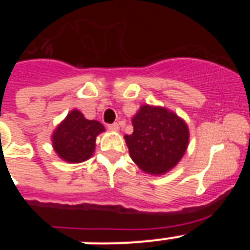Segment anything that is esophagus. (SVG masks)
<instances>
[{"label":"esophagus","mask_w":250,"mask_h":250,"mask_svg":"<svg viewBox=\"0 0 250 250\" xmlns=\"http://www.w3.org/2000/svg\"><path fill=\"white\" fill-rule=\"evenodd\" d=\"M107 129L111 130V131H119V124L118 123L109 124V125H107Z\"/></svg>","instance_id":"1"}]
</instances>
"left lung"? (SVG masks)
Returning a JSON list of instances; mask_svg holds the SVG:
<instances>
[{"label":"left lung","instance_id":"left-lung-1","mask_svg":"<svg viewBox=\"0 0 250 250\" xmlns=\"http://www.w3.org/2000/svg\"><path fill=\"white\" fill-rule=\"evenodd\" d=\"M134 131L125 135L130 156L146 173L164 174L183 158L189 141L187 124L174 112L143 105L132 118Z\"/></svg>","mask_w":250,"mask_h":250}]
</instances>
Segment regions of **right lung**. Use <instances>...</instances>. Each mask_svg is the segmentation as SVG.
<instances>
[{
  "label": "right lung",
  "mask_w": 250,
  "mask_h": 250,
  "mask_svg": "<svg viewBox=\"0 0 250 250\" xmlns=\"http://www.w3.org/2000/svg\"><path fill=\"white\" fill-rule=\"evenodd\" d=\"M105 127L96 120H87L74 110L60 124L52 135V144L57 155L68 163H81L92 155L96 136Z\"/></svg>",
  "instance_id": "add662e5"
}]
</instances>
